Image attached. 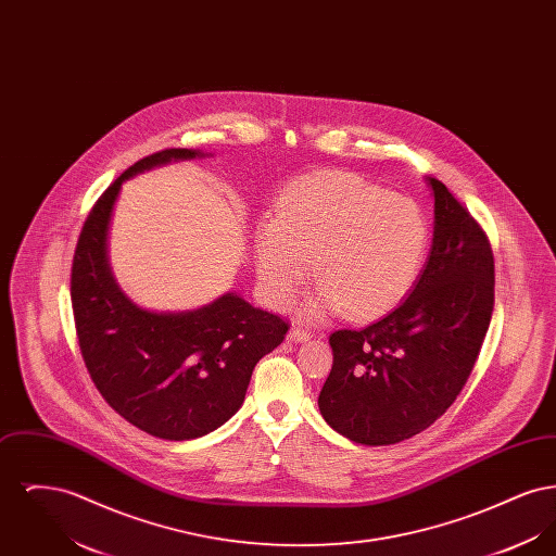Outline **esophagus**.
Wrapping results in <instances>:
<instances>
[{
	"instance_id": "obj_1",
	"label": "esophagus",
	"mask_w": 556,
	"mask_h": 556,
	"mask_svg": "<svg viewBox=\"0 0 556 556\" xmlns=\"http://www.w3.org/2000/svg\"><path fill=\"white\" fill-rule=\"evenodd\" d=\"M308 338H311V333H308V331H304V329H300V327H291L290 331H288V340H290V342H295V344L306 342Z\"/></svg>"
}]
</instances>
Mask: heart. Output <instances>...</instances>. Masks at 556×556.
Returning <instances> with one entry per match:
<instances>
[{"label":"heart","mask_w":556,"mask_h":556,"mask_svg":"<svg viewBox=\"0 0 556 556\" xmlns=\"http://www.w3.org/2000/svg\"><path fill=\"white\" fill-rule=\"evenodd\" d=\"M425 250L427 223L410 198L340 170L286 187L254 238L256 273L275 306L290 302L313 261L318 288L302 304L311 318L386 315L415 286Z\"/></svg>","instance_id":"b5f03b06"}]
</instances>
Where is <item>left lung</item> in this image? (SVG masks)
<instances>
[{
    "label": "left lung",
    "instance_id": "left-lung-1",
    "mask_svg": "<svg viewBox=\"0 0 556 556\" xmlns=\"http://www.w3.org/2000/svg\"><path fill=\"white\" fill-rule=\"evenodd\" d=\"M433 238L424 270L392 313L331 333L323 419L365 446H390L440 419L467 383L494 311V256L473 216L427 177Z\"/></svg>",
    "mask_w": 556,
    "mask_h": 556
}]
</instances>
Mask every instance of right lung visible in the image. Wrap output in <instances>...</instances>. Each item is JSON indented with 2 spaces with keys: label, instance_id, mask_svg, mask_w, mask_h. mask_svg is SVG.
<instances>
[{
  "label": "right lung",
  "instance_id": "add662e5",
  "mask_svg": "<svg viewBox=\"0 0 556 556\" xmlns=\"http://www.w3.org/2000/svg\"><path fill=\"white\" fill-rule=\"evenodd\" d=\"M206 156L173 148L127 168L89 212L71 275L80 354L96 388L123 419L170 442L227 424L243 404L256 363L288 333L286 320L236 291L193 311L143 308L112 273L108 233L123 184L168 162Z\"/></svg>",
  "mask_w": 556,
  "mask_h": 556
}]
</instances>
